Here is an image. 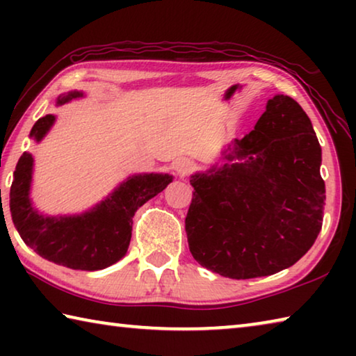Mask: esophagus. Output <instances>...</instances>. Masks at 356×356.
Wrapping results in <instances>:
<instances>
[{
	"label": "esophagus",
	"instance_id": "1",
	"mask_svg": "<svg viewBox=\"0 0 356 356\" xmlns=\"http://www.w3.org/2000/svg\"><path fill=\"white\" fill-rule=\"evenodd\" d=\"M172 166H174V171H176L179 177H185L193 171L195 163H193L190 159H185V156H182V159H177L176 161H174Z\"/></svg>",
	"mask_w": 356,
	"mask_h": 356
}]
</instances>
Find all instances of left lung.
I'll return each instance as SVG.
<instances>
[{
	"mask_svg": "<svg viewBox=\"0 0 356 356\" xmlns=\"http://www.w3.org/2000/svg\"><path fill=\"white\" fill-rule=\"evenodd\" d=\"M225 165L190 179L185 231L193 257L232 280L291 267L322 229V149L308 114L278 94L248 135L225 149Z\"/></svg>",
	"mask_w": 356,
	"mask_h": 356,
	"instance_id": "obj_1",
	"label": "left lung"
}]
</instances>
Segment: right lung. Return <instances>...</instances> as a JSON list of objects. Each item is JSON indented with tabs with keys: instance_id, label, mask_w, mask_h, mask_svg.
I'll return each instance as SVG.
<instances>
[{
	"instance_id": "right-lung-1",
	"label": "right lung",
	"mask_w": 356,
	"mask_h": 356,
	"mask_svg": "<svg viewBox=\"0 0 356 356\" xmlns=\"http://www.w3.org/2000/svg\"><path fill=\"white\" fill-rule=\"evenodd\" d=\"M83 97L70 91L58 97V105ZM56 118H40L29 136L40 141ZM33 155L25 152L17 163L10 185V215L20 237L47 261L74 270H102L125 256L131 238V225L138 209L172 182L170 174H135L114 188L106 200L81 215L45 216L29 200Z\"/></svg>"
}]
</instances>
